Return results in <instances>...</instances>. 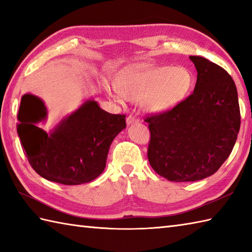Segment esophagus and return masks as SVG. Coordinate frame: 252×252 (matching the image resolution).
<instances>
[{
	"mask_svg": "<svg viewBox=\"0 0 252 252\" xmlns=\"http://www.w3.org/2000/svg\"><path fill=\"white\" fill-rule=\"evenodd\" d=\"M136 122H138V119H137V118H135L134 116L130 115L129 117L126 118V123H127V126L133 125V123H136Z\"/></svg>",
	"mask_w": 252,
	"mask_h": 252,
	"instance_id": "1",
	"label": "esophagus"
}]
</instances>
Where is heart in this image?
<instances>
[{
    "instance_id": "b5f03b06",
    "label": "heart",
    "mask_w": 252,
    "mask_h": 252,
    "mask_svg": "<svg viewBox=\"0 0 252 252\" xmlns=\"http://www.w3.org/2000/svg\"><path fill=\"white\" fill-rule=\"evenodd\" d=\"M192 82V74L182 66L129 67L117 74L115 87L126 99L142 103L145 111L160 114L178 106Z\"/></svg>"
}]
</instances>
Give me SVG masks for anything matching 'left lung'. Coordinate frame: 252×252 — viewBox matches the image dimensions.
<instances>
[{
  "label": "left lung",
  "instance_id": "left-lung-1",
  "mask_svg": "<svg viewBox=\"0 0 252 252\" xmlns=\"http://www.w3.org/2000/svg\"><path fill=\"white\" fill-rule=\"evenodd\" d=\"M197 70L194 92L169 111L145 119L147 156L172 182H195L216 173L231 155L240 127L236 85L217 63L189 56Z\"/></svg>",
  "mask_w": 252,
  "mask_h": 252
}]
</instances>
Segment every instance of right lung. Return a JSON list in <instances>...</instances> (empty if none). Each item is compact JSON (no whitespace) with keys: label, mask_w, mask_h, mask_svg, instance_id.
<instances>
[{"label":"right lung","mask_w":252,"mask_h":252,"mask_svg":"<svg viewBox=\"0 0 252 252\" xmlns=\"http://www.w3.org/2000/svg\"><path fill=\"white\" fill-rule=\"evenodd\" d=\"M17 133L35 172L47 181L79 185L95 180L106 167L112 141L126 129L125 115H111L93 98L83 101L46 132L44 101L33 94L21 97Z\"/></svg>","instance_id":"add662e5"}]
</instances>
